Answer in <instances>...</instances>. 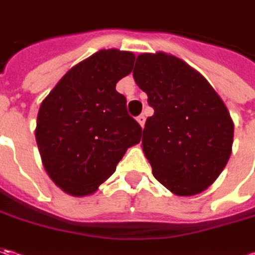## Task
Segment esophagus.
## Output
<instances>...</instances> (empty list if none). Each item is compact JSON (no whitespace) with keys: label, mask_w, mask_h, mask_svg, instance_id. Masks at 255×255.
Instances as JSON below:
<instances>
[{"label":"esophagus","mask_w":255,"mask_h":255,"mask_svg":"<svg viewBox=\"0 0 255 255\" xmlns=\"http://www.w3.org/2000/svg\"><path fill=\"white\" fill-rule=\"evenodd\" d=\"M137 122H139V125L143 128L144 123H146V116H144V115H139V116H137Z\"/></svg>","instance_id":"1"}]
</instances>
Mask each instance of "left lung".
Here are the masks:
<instances>
[{"label": "left lung", "instance_id": "8db88e82", "mask_svg": "<svg viewBox=\"0 0 255 255\" xmlns=\"http://www.w3.org/2000/svg\"><path fill=\"white\" fill-rule=\"evenodd\" d=\"M133 78L154 109L143 129L153 176L177 196L206 190L229 162L234 125L204 76L171 55L142 54Z\"/></svg>", "mask_w": 255, "mask_h": 255}]
</instances>
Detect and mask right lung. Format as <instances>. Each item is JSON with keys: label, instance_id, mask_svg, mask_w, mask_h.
I'll list each match as a JSON object with an SVG mask.
<instances>
[{"label": "right lung", "instance_id": "add662e5", "mask_svg": "<svg viewBox=\"0 0 255 255\" xmlns=\"http://www.w3.org/2000/svg\"><path fill=\"white\" fill-rule=\"evenodd\" d=\"M134 55L103 49L62 76L41 103L35 137L56 186L88 196L109 179L142 128L126 109L116 84L132 72Z\"/></svg>", "mask_w": 255, "mask_h": 255}]
</instances>
